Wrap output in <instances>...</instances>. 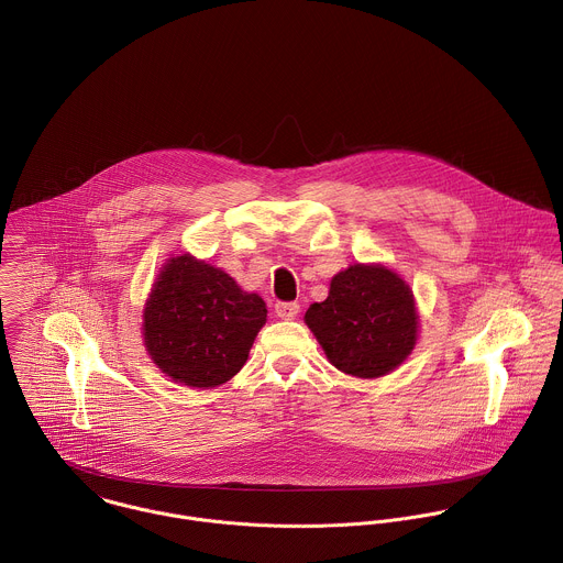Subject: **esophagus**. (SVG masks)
I'll list each match as a JSON object with an SVG mask.
<instances>
[{"instance_id":"1","label":"esophagus","mask_w":563,"mask_h":563,"mask_svg":"<svg viewBox=\"0 0 563 563\" xmlns=\"http://www.w3.org/2000/svg\"><path fill=\"white\" fill-rule=\"evenodd\" d=\"M298 311H300L298 302H278L276 305V316L280 320H294L298 316Z\"/></svg>"}]
</instances>
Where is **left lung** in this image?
<instances>
[{
  "instance_id": "8db88e82",
  "label": "left lung",
  "mask_w": 563,
  "mask_h": 563,
  "mask_svg": "<svg viewBox=\"0 0 563 563\" xmlns=\"http://www.w3.org/2000/svg\"><path fill=\"white\" fill-rule=\"evenodd\" d=\"M305 324L339 372L380 378L413 352L420 316L400 274L383 263H354L331 278L329 298L309 307Z\"/></svg>"
}]
</instances>
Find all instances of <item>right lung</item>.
I'll return each mask as SVG.
<instances>
[{
    "mask_svg": "<svg viewBox=\"0 0 563 563\" xmlns=\"http://www.w3.org/2000/svg\"><path fill=\"white\" fill-rule=\"evenodd\" d=\"M267 320L258 294L185 252L165 261L143 307V343L174 383L213 389L247 361Z\"/></svg>",
    "mask_w": 563,
    "mask_h": 563,
    "instance_id": "right-lung-1",
    "label": "right lung"
}]
</instances>
